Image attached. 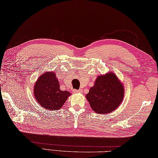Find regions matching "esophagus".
Here are the masks:
<instances>
[{"label": "esophagus", "instance_id": "obj_1", "mask_svg": "<svg viewBox=\"0 0 158 158\" xmlns=\"http://www.w3.org/2000/svg\"><path fill=\"white\" fill-rule=\"evenodd\" d=\"M73 92L74 93H81V92H82V89H75V90H73Z\"/></svg>", "mask_w": 158, "mask_h": 158}]
</instances>
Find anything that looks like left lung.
I'll return each mask as SVG.
<instances>
[{
	"mask_svg": "<svg viewBox=\"0 0 158 158\" xmlns=\"http://www.w3.org/2000/svg\"><path fill=\"white\" fill-rule=\"evenodd\" d=\"M124 87L113 72L97 77L94 86L85 97L94 111L98 114H109L122 103Z\"/></svg>",
	"mask_w": 158,
	"mask_h": 158,
	"instance_id": "8db88e82",
	"label": "left lung"
}]
</instances>
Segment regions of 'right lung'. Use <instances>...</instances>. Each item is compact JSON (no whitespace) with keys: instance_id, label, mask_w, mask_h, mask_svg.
I'll return each mask as SVG.
<instances>
[{"instance_id":"add662e5","label":"right lung","mask_w":158,"mask_h":158,"mask_svg":"<svg viewBox=\"0 0 158 158\" xmlns=\"http://www.w3.org/2000/svg\"><path fill=\"white\" fill-rule=\"evenodd\" d=\"M34 95L39 105L49 110L62 108L70 96L68 91H62L58 79L53 71L45 72L39 77L34 85Z\"/></svg>"}]
</instances>
